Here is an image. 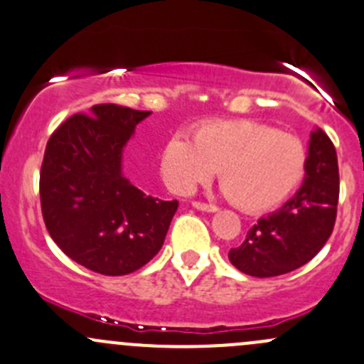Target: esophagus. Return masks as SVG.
<instances>
[{"label":"esophagus","instance_id":"esophagus-1","mask_svg":"<svg viewBox=\"0 0 364 364\" xmlns=\"http://www.w3.org/2000/svg\"><path fill=\"white\" fill-rule=\"evenodd\" d=\"M192 206L199 211H206V213H217L218 211V208L213 206V204H204V203H199V200L192 203Z\"/></svg>","mask_w":364,"mask_h":364}]
</instances>
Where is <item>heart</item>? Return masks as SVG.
I'll list each match as a JSON object with an SVG mask.
<instances>
[{
	"instance_id": "b5f03b06",
	"label": "heart",
	"mask_w": 364,
	"mask_h": 364,
	"mask_svg": "<svg viewBox=\"0 0 364 364\" xmlns=\"http://www.w3.org/2000/svg\"><path fill=\"white\" fill-rule=\"evenodd\" d=\"M301 139L250 119L208 121L193 142L174 133L161 151V174L178 193H192L218 171V181L240 210L257 213L291 196L306 172Z\"/></svg>"
}]
</instances>
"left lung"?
Listing matches in <instances>:
<instances>
[{
    "label": "left lung",
    "instance_id": "8db88e82",
    "mask_svg": "<svg viewBox=\"0 0 364 364\" xmlns=\"http://www.w3.org/2000/svg\"><path fill=\"white\" fill-rule=\"evenodd\" d=\"M340 197L336 149L320 128L309 135L301 188L277 211L259 218L229 261L252 277H276L318 254L333 232Z\"/></svg>",
    "mask_w": 364,
    "mask_h": 364
}]
</instances>
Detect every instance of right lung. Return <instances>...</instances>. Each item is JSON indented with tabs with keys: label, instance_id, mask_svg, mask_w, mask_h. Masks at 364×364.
<instances>
[{
	"label": "right lung",
	"instance_id": "add662e5",
	"mask_svg": "<svg viewBox=\"0 0 364 364\" xmlns=\"http://www.w3.org/2000/svg\"><path fill=\"white\" fill-rule=\"evenodd\" d=\"M151 112L96 105L67 119L48 140L41 168L46 228L73 261L126 276L164 245L178 200L146 196L122 172V153Z\"/></svg>",
	"mask_w": 364,
	"mask_h": 364
}]
</instances>
